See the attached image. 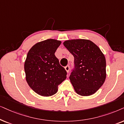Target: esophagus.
Masks as SVG:
<instances>
[{
    "instance_id": "34e87169",
    "label": "esophagus",
    "mask_w": 124,
    "mask_h": 124,
    "mask_svg": "<svg viewBox=\"0 0 124 124\" xmlns=\"http://www.w3.org/2000/svg\"><path fill=\"white\" fill-rule=\"evenodd\" d=\"M65 69L66 71H67V73H68L69 71V70H70V66H66L65 67Z\"/></svg>"
}]
</instances>
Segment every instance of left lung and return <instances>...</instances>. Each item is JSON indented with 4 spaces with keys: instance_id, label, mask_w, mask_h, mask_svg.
Returning <instances> with one entry per match:
<instances>
[{
    "instance_id": "obj_1",
    "label": "left lung",
    "mask_w": 124,
    "mask_h": 124,
    "mask_svg": "<svg viewBox=\"0 0 124 124\" xmlns=\"http://www.w3.org/2000/svg\"><path fill=\"white\" fill-rule=\"evenodd\" d=\"M63 45L74 57L75 66L69 78L75 92L83 96L95 93L106 78L104 55L88 39H70Z\"/></svg>"
}]
</instances>
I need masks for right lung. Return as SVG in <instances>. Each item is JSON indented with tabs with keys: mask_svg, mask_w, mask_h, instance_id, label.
Returning a JSON list of instances; mask_svg holds the SVG:
<instances>
[{
	"mask_svg": "<svg viewBox=\"0 0 124 124\" xmlns=\"http://www.w3.org/2000/svg\"><path fill=\"white\" fill-rule=\"evenodd\" d=\"M61 44L54 39L41 41L31 47L26 56V80L36 93L42 96L57 93L58 85L66 78V71L54 54Z\"/></svg>",
	"mask_w": 124,
	"mask_h": 124,
	"instance_id": "1",
	"label": "right lung"
}]
</instances>
